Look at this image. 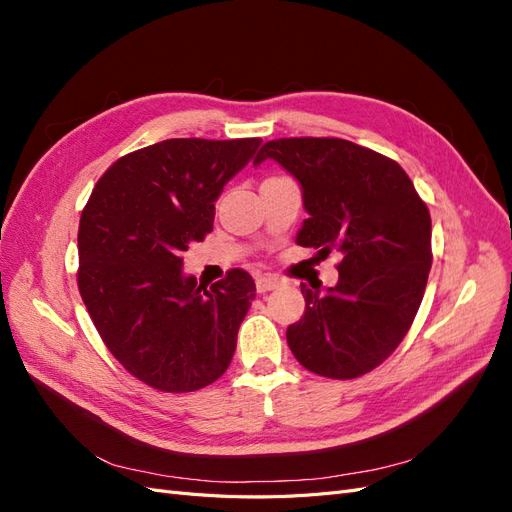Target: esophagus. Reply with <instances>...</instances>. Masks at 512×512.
<instances>
[{"instance_id": "esophagus-1", "label": "esophagus", "mask_w": 512, "mask_h": 512, "mask_svg": "<svg viewBox=\"0 0 512 512\" xmlns=\"http://www.w3.org/2000/svg\"><path fill=\"white\" fill-rule=\"evenodd\" d=\"M275 286H280V280H277V277H273V275H260V277H256V290L260 294L273 290Z\"/></svg>"}]
</instances>
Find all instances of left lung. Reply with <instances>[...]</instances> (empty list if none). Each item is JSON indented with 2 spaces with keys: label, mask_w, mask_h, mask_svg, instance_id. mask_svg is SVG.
<instances>
[{
  "label": "left lung",
  "mask_w": 512,
  "mask_h": 512,
  "mask_svg": "<svg viewBox=\"0 0 512 512\" xmlns=\"http://www.w3.org/2000/svg\"><path fill=\"white\" fill-rule=\"evenodd\" d=\"M273 158L301 183L309 218L297 243L342 252L339 282L301 286L305 312L286 331L305 369L352 380L376 369L412 327L431 269V215L395 160L344 138H277Z\"/></svg>",
  "instance_id": "1"
}]
</instances>
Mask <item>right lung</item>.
I'll use <instances>...</instances> for the list:
<instances>
[{"instance_id": "add662e5", "label": "right lung", "mask_w": 512, "mask_h": 512, "mask_svg": "<svg viewBox=\"0 0 512 512\" xmlns=\"http://www.w3.org/2000/svg\"><path fill=\"white\" fill-rule=\"evenodd\" d=\"M260 138H168L108 166L79 224V292L106 348L164 393L205 389L228 369L256 286L230 269L211 288L181 254L213 230L215 200Z\"/></svg>"}]
</instances>
